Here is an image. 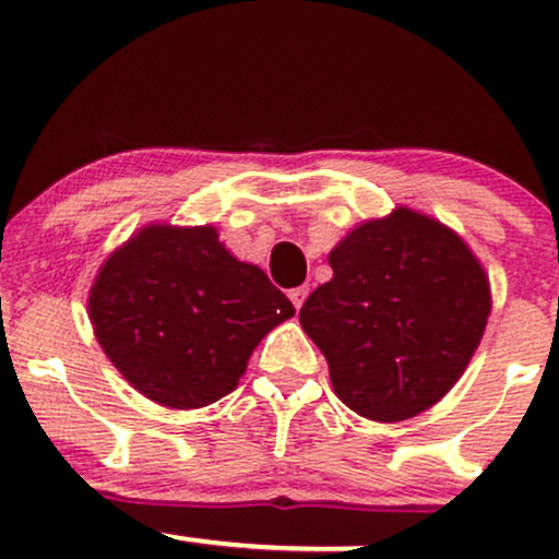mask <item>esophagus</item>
I'll return each mask as SVG.
<instances>
[{
	"mask_svg": "<svg viewBox=\"0 0 559 559\" xmlns=\"http://www.w3.org/2000/svg\"><path fill=\"white\" fill-rule=\"evenodd\" d=\"M307 294H310V288H307V286H297V288H292V292H288V299H292L294 307H297V310H299V307L305 305Z\"/></svg>",
	"mask_w": 559,
	"mask_h": 559,
	"instance_id": "esophagus-1",
	"label": "esophagus"
}]
</instances>
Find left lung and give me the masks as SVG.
Listing matches in <instances>:
<instances>
[{"label": "left lung", "instance_id": "8db88e82", "mask_svg": "<svg viewBox=\"0 0 559 559\" xmlns=\"http://www.w3.org/2000/svg\"><path fill=\"white\" fill-rule=\"evenodd\" d=\"M333 278L299 310L338 400L370 420H407L463 376L489 318V281L460 236L400 207L329 254Z\"/></svg>", "mask_w": 559, "mask_h": 559}]
</instances>
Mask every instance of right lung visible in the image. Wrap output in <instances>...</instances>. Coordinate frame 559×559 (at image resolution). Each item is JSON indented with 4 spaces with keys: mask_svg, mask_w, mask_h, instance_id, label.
I'll return each mask as SVG.
<instances>
[{
    "mask_svg": "<svg viewBox=\"0 0 559 559\" xmlns=\"http://www.w3.org/2000/svg\"><path fill=\"white\" fill-rule=\"evenodd\" d=\"M88 316L133 389L194 409L236 389L254 346L294 305L260 267L230 258L215 228L150 226L102 265Z\"/></svg>",
    "mask_w": 559,
    "mask_h": 559,
    "instance_id": "right-lung-1",
    "label": "right lung"
}]
</instances>
